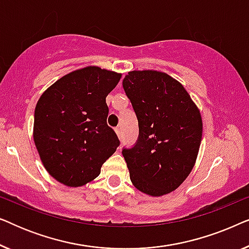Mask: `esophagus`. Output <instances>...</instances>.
<instances>
[{"label": "esophagus", "instance_id": "1", "mask_svg": "<svg viewBox=\"0 0 249 249\" xmlns=\"http://www.w3.org/2000/svg\"><path fill=\"white\" fill-rule=\"evenodd\" d=\"M115 132H117L119 139H122V131H121V128L120 127L115 128Z\"/></svg>", "mask_w": 249, "mask_h": 249}]
</instances>
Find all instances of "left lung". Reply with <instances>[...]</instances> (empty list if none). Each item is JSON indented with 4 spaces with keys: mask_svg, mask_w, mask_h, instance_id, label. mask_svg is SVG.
<instances>
[{
    "mask_svg": "<svg viewBox=\"0 0 249 249\" xmlns=\"http://www.w3.org/2000/svg\"><path fill=\"white\" fill-rule=\"evenodd\" d=\"M122 86L139 127L136 145L122 151L132 185L149 196L166 195L195 165L202 115L182 85L165 72L129 71Z\"/></svg>",
    "mask_w": 249,
    "mask_h": 249,
    "instance_id": "1",
    "label": "left lung"
}]
</instances>
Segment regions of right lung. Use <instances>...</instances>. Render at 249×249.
<instances>
[{
    "label": "right lung",
    "mask_w": 249,
    "mask_h": 249,
    "mask_svg": "<svg viewBox=\"0 0 249 249\" xmlns=\"http://www.w3.org/2000/svg\"><path fill=\"white\" fill-rule=\"evenodd\" d=\"M121 73L89 66L66 74L37 102L34 142L46 171L68 187H80L101 173L120 144L107 124V96Z\"/></svg>",
    "instance_id": "add662e5"
}]
</instances>
